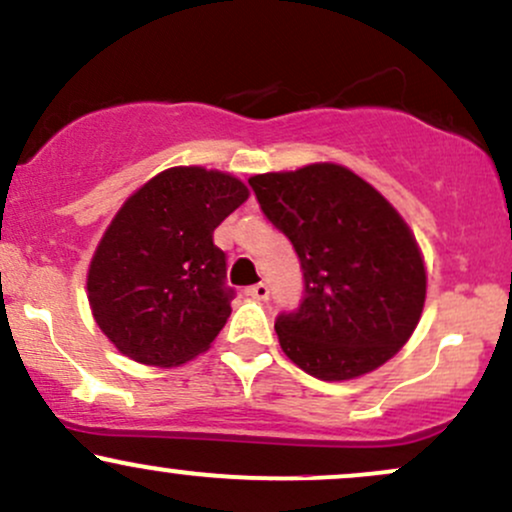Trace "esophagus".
Here are the masks:
<instances>
[{"mask_svg":"<svg viewBox=\"0 0 512 512\" xmlns=\"http://www.w3.org/2000/svg\"><path fill=\"white\" fill-rule=\"evenodd\" d=\"M245 296L255 298V301H267L269 298V286L267 284H255L245 289Z\"/></svg>","mask_w":512,"mask_h":512,"instance_id":"1","label":"esophagus"}]
</instances>
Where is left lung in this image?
Masks as SVG:
<instances>
[{
    "label": "left lung",
    "instance_id": "left-lung-1",
    "mask_svg": "<svg viewBox=\"0 0 512 512\" xmlns=\"http://www.w3.org/2000/svg\"><path fill=\"white\" fill-rule=\"evenodd\" d=\"M248 182L303 269L301 305L274 322L284 354L320 380H351L390 361L426 301L421 250L397 209L337 163Z\"/></svg>",
    "mask_w": 512,
    "mask_h": 512
}]
</instances>
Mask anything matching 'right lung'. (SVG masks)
I'll list each match as a JSON object with an SVG mask.
<instances>
[{"mask_svg":"<svg viewBox=\"0 0 512 512\" xmlns=\"http://www.w3.org/2000/svg\"><path fill=\"white\" fill-rule=\"evenodd\" d=\"M248 195L233 175L180 166L122 204L86 281L93 317L117 351L170 368L209 349L236 296L214 228Z\"/></svg>","mask_w":512,"mask_h":512,"instance_id":"add662e5","label":"right lung"}]
</instances>
